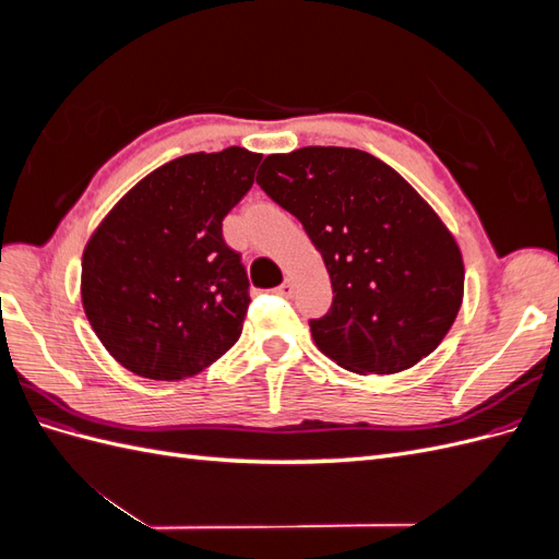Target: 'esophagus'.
Returning a JSON list of instances; mask_svg holds the SVG:
<instances>
[{
  "label": "esophagus",
  "mask_w": 559,
  "mask_h": 559,
  "mask_svg": "<svg viewBox=\"0 0 559 559\" xmlns=\"http://www.w3.org/2000/svg\"><path fill=\"white\" fill-rule=\"evenodd\" d=\"M277 294H280V296H292V294H294V282H292V280H284V282L277 286Z\"/></svg>",
  "instance_id": "obj_1"
}]
</instances>
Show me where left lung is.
Returning a JSON list of instances; mask_svg holds the SVG:
<instances>
[{"instance_id":"8db88e82","label":"left lung","mask_w":559,"mask_h":559,"mask_svg":"<svg viewBox=\"0 0 559 559\" xmlns=\"http://www.w3.org/2000/svg\"><path fill=\"white\" fill-rule=\"evenodd\" d=\"M257 183L306 228L329 270L314 345L352 373L389 376L441 345L464 298L452 233L394 167L359 148L265 156Z\"/></svg>"}]
</instances>
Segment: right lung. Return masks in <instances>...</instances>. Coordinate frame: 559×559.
<instances>
[{"label":"right lung","instance_id":"add662e5","mask_svg":"<svg viewBox=\"0 0 559 559\" xmlns=\"http://www.w3.org/2000/svg\"><path fill=\"white\" fill-rule=\"evenodd\" d=\"M261 154L228 146L160 165L116 202L83 249V310L111 357L148 380H183L238 343L249 308L222 222Z\"/></svg>","mask_w":559,"mask_h":559}]
</instances>
